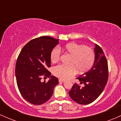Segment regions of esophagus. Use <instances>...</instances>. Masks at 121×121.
I'll return each instance as SVG.
<instances>
[{
	"mask_svg": "<svg viewBox=\"0 0 121 121\" xmlns=\"http://www.w3.org/2000/svg\"><path fill=\"white\" fill-rule=\"evenodd\" d=\"M59 81L60 82H65V80H62V79H59Z\"/></svg>",
	"mask_w": 121,
	"mask_h": 121,
	"instance_id": "1",
	"label": "esophagus"
}]
</instances>
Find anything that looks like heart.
<instances>
[{"mask_svg": "<svg viewBox=\"0 0 121 121\" xmlns=\"http://www.w3.org/2000/svg\"><path fill=\"white\" fill-rule=\"evenodd\" d=\"M70 55L69 65H59L53 69V74L61 79L66 80L71 78L77 73V69L81 72L89 70L95 61V53L91 47L84 46L76 43H70L55 48L51 51L50 59L51 62L56 63L60 60L61 52Z\"/></svg>", "mask_w": 121, "mask_h": 121, "instance_id": "obj_1", "label": "heart"}]
</instances>
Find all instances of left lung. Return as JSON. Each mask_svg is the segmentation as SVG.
Returning a JSON list of instances; mask_svg holds the SVG:
<instances>
[{
  "instance_id": "8db88e82",
  "label": "left lung",
  "mask_w": 121,
  "mask_h": 121,
  "mask_svg": "<svg viewBox=\"0 0 121 121\" xmlns=\"http://www.w3.org/2000/svg\"><path fill=\"white\" fill-rule=\"evenodd\" d=\"M95 47V61L92 68L77 78L84 86L75 83L69 91L70 98L81 105H87L95 101L102 93L108 82L107 59L102 48L96 44Z\"/></svg>"
}]
</instances>
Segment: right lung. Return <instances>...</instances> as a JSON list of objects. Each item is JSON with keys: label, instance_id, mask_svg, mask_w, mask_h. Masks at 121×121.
I'll use <instances>...</instances> for the list:
<instances>
[{"label": "right lung", "instance_id": "1", "mask_svg": "<svg viewBox=\"0 0 121 121\" xmlns=\"http://www.w3.org/2000/svg\"><path fill=\"white\" fill-rule=\"evenodd\" d=\"M59 39L41 36L31 40L20 51L16 63L17 85L22 97L30 103L40 105L48 101L59 80L47 68L51 66L50 55ZM43 75L50 77L47 83L41 81Z\"/></svg>", "mask_w": 121, "mask_h": 121}]
</instances>
